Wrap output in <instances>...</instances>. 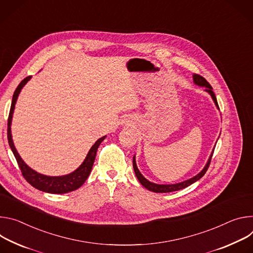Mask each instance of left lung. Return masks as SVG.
<instances>
[{
    "label": "left lung",
    "mask_w": 253,
    "mask_h": 253,
    "mask_svg": "<svg viewBox=\"0 0 253 253\" xmlns=\"http://www.w3.org/2000/svg\"><path fill=\"white\" fill-rule=\"evenodd\" d=\"M193 79H194V82L197 84V85H200V86H205L206 87V91L210 93V95L212 96L216 106L219 108V105H218V102H217V99H216V96L213 92V88L212 86L210 85V83L201 75L199 74H194L193 75ZM213 155V154H212ZM212 155L210 156L209 160H208V163L206 164L204 169L197 175L195 176L193 178H191L190 180H187V181H184L182 183H178V184H173V185H159V184H154V183H151L150 181H148L146 178H144V176L139 173L137 167H136V164H135V159L133 157L132 159V166H133V170H134V173H135V176L137 178V180L139 181V183H141L146 189L152 191V192H155V193H169V192H174V191H178V190H181V189H184L188 186H190L191 184L195 183L196 181H198L199 179H201L205 173L207 172L208 168L210 166V162H211V159H212Z\"/></svg>",
    "instance_id": "obj_1"
}]
</instances>
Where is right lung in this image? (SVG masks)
<instances>
[{"instance_id": "add662e5", "label": "right lung", "mask_w": 253, "mask_h": 253, "mask_svg": "<svg viewBox=\"0 0 253 253\" xmlns=\"http://www.w3.org/2000/svg\"><path fill=\"white\" fill-rule=\"evenodd\" d=\"M30 77L31 76H28L20 82V84L16 88L14 95H13L12 104H11L9 118H8V142H9L10 148L17 160V163L19 165V168H20L23 177L31 186H33L34 188H36L40 191L52 193V194H64V193L72 192V191L78 189L80 186H82L83 183L85 182L86 179L88 178V176L91 172V169H92L94 160H95L97 149H98L99 145L101 144V142L105 138V136H102L99 139H97L96 143L89 150L85 160H84V162L81 164V166L78 168L77 170H75L73 173H71L69 175L61 176V177L44 176V175L39 174V173L35 172L34 170H32L30 167H28L24 163V161L21 159V157L19 156V154L17 153V151L15 149L13 139H12V134H11V121H12V116H13L15 103L17 101L18 95H19L21 89L23 88V86L27 83V81L30 79Z\"/></svg>"}]
</instances>
